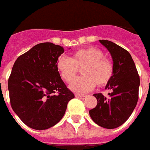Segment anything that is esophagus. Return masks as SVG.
I'll return each instance as SVG.
<instances>
[{
  "mask_svg": "<svg viewBox=\"0 0 150 150\" xmlns=\"http://www.w3.org/2000/svg\"><path fill=\"white\" fill-rule=\"evenodd\" d=\"M75 97H76V98L81 99V100H84V99L86 97V96H85V95H79V94H76V95H75Z\"/></svg>",
  "mask_w": 150,
  "mask_h": 150,
  "instance_id": "obj_1",
  "label": "esophagus"
}]
</instances>
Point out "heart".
<instances>
[{"instance_id":"1","label":"heart","mask_w":150,"mask_h":150,"mask_svg":"<svg viewBox=\"0 0 150 150\" xmlns=\"http://www.w3.org/2000/svg\"><path fill=\"white\" fill-rule=\"evenodd\" d=\"M57 68L64 82L70 83L79 69L83 76L70 84V89L77 93H86L98 86H104L114 76V66L104 57L103 51L96 47L82 48L72 54L71 58L61 56L57 61Z\"/></svg>"}]
</instances>
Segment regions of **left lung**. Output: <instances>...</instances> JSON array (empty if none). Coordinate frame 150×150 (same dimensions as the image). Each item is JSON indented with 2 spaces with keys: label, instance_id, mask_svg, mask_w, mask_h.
Returning a JSON list of instances; mask_svg holds the SVG:
<instances>
[{
  "label": "left lung",
  "instance_id": "obj_1",
  "mask_svg": "<svg viewBox=\"0 0 150 150\" xmlns=\"http://www.w3.org/2000/svg\"><path fill=\"white\" fill-rule=\"evenodd\" d=\"M100 42L110 53L114 73L105 87L111 90L109 97L102 93L94 94L97 105L89 110V115L98 125L111 129L123 125L135 109L140 79L134 61L127 50L111 41L102 40Z\"/></svg>",
  "mask_w": 150,
  "mask_h": 150
}]
</instances>
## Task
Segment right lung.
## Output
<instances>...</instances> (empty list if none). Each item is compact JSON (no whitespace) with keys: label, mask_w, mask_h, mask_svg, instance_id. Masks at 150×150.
<instances>
[{"label":"right lung","mask_w":150,"mask_h":150,"mask_svg":"<svg viewBox=\"0 0 150 150\" xmlns=\"http://www.w3.org/2000/svg\"><path fill=\"white\" fill-rule=\"evenodd\" d=\"M64 48L52 43L34 46L15 61L8 79L11 106L29 128L45 130L64 115L75 95L57 68Z\"/></svg>","instance_id":"obj_1"}]
</instances>
